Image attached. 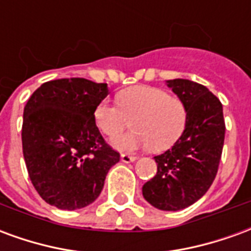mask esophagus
<instances>
[{"instance_id":"1","label":"esophagus","mask_w":251,"mask_h":251,"mask_svg":"<svg viewBox=\"0 0 251 251\" xmlns=\"http://www.w3.org/2000/svg\"><path fill=\"white\" fill-rule=\"evenodd\" d=\"M136 156H130V154H126V153L121 154V161H122V163H133V161H136Z\"/></svg>"}]
</instances>
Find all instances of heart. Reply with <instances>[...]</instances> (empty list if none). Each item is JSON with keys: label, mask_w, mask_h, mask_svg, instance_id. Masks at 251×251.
Masks as SVG:
<instances>
[{"label": "heart", "mask_w": 251, "mask_h": 251, "mask_svg": "<svg viewBox=\"0 0 251 251\" xmlns=\"http://www.w3.org/2000/svg\"><path fill=\"white\" fill-rule=\"evenodd\" d=\"M118 103L102 100L94 110L100 131L115 137L133 120L134 130L114 138L111 144L122 152L151 148L163 152L175 145L187 126V107L177 97L152 86H133L118 94Z\"/></svg>", "instance_id": "1"}]
</instances>
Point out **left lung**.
I'll list each match as a JSON object with an SVG mask.
<instances>
[{"mask_svg": "<svg viewBox=\"0 0 251 251\" xmlns=\"http://www.w3.org/2000/svg\"><path fill=\"white\" fill-rule=\"evenodd\" d=\"M187 107L184 133L167 152L156 156L157 174L142 187L148 203L179 211L203 196L215 179L225 142L223 107L208 88L188 79L167 80Z\"/></svg>", "mask_w": 251, "mask_h": 251, "instance_id": "8db88e82", "label": "left lung"}]
</instances>
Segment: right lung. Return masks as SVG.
<instances>
[{
	"mask_svg": "<svg viewBox=\"0 0 251 251\" xmlns=\"http://www.w3.org/2000/svg\"><path fill=\"white\" fill-rule=\"evenodd\" d=\"M106 83L56 79L32 94L24 107L23 153L32 184L48 204L76 210L91 204L120 153L106 144L94 110Z\"/></svg>",
	"mask_w": 251,
	"mask_h": 251,
	"instance_id": "1",
	"label": "right lung"
}]
</instances>
